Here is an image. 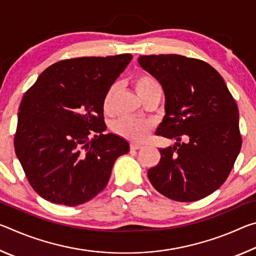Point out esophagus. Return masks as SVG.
Instances as JSON below:
<instances>
[{"label":"esophagus","mask_w":256,"mask_h":256,"mask_svg":"<svg viewBox=\"0 0 256 256\" xmlns=\"http://www.w3.org/2000/svg\"><path fill=\"white\" fill-rule=\"evenodd\" d=\"M144 146H142L141 144H131V150H138V149H142Z\"/></svg>","instance_id":"obj_1"}]
</instances>
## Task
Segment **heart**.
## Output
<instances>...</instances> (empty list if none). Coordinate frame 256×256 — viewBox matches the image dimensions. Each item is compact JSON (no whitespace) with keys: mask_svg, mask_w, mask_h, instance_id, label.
<instances>
[{"mask_svg":"<svg viewBox=\"0 0 256 256\" xmlns=\"http://www.w3.org/2000/svg\"><path fill=\"white\" fill-rule=\"evenodd\" d=\"M136 90L138 96L146 92V89L151 88V86H157L159 84L156 81L154 78L146 74H140L136 78ZM115 92V86H110L106 92L105 97H104L102 107L104 110L108 112L110 110L112 97H114ZM112 130L114 131L118 136H122L126 140L133 141V142H141L146 140V138L152 130V123L148 120H142V118H124L112 124Z\"/></svg>","mask_w":256,"mask_h":256,"instance_id":"heart-1","label":"heart"}]
</instances>
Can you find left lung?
<instances>
[{
    "instance_id": "obj_1",
    "label": "left lung",
    "mask_w": 256,
    "mask_h": 256,
    "mask_svg": "<svg viewBox=\"0 0 256 256\" xmlns=\"http://www.w3.org/2000/svg\"><path fill=\"white\" fill-rule=\"evenodd\" d=\"M138 62L164 92L166 114L156 134L176 140L159 149V164L148 170L150 183L174 201L210 196L227 180L242 148L235 99L204 60L162 54L140 56Z\"/></svg>"
}]
</instances>
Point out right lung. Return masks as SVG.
Masks as SVG:
<instances>
[{"instance_id":"1","label":"right lung","mask_w":256,"mask_h":256,"mask_svg":"<svg viewBox=\"0 0 256 256\" xmlns=\"http://www.w3.org/2000/svg\"><path fill=\"white\" fill-rule=\"evenodd\" d=\"M131 60V54H120L60 60L24 94L14 150L29 184L42 198L84 204L106 188L115 160L128 152L123 138L102 134V102Z\"/></svg>"}]
</instances>
